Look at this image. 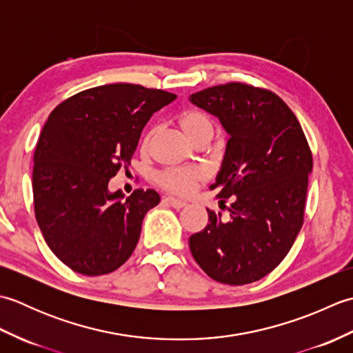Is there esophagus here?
<instances>
[{
  "label": "esophagus",
  "mask_w": 353,
  "mask_h": 353,
  "mask_svg": "<svg viewBox=\"0 0 353 353\" xmlns=\"http://www.w3.org/2000/svg\"><path fill=\"white\" fill-rule=\"evenodd\" d=\"M163 203H167L168 206L174 208V209H181V208H185V206H186V201L179 200V199H176V197H165V199H163Z\"/></svg>",
  "instance_id": "34e87169"
}]
</instances>
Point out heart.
I'll return each mask as SVG.
<instances>
[{
    "mask_svg": "<svg viewBox=\"0 0 353 353\" xmlns=\"http://www.w3.org/2000/svg\"><path fill=\"white\" fill-rule=\"evenodd\" d=\"M179 125L182 132L188 137L192 142H196L205 137L212 134V123L203 112L197 109L185 110L179 117ZM153 137V130H150L144 138V147L150 144V139ZM201 179L203 172L196 168H183V170H167L157 176V183L162 188L177 192V194H188L192 191Z\"/></svg>",
    "mask_w": 353,
    "mask_h": 353,
    "instance_id": "1",
    "label": "heart"
}]
</instances>
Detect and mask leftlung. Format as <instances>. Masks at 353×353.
Segmentation results:
<instances>
[{"mask_svg": "<svg viewBox=\"0 0 353 353\" xmlns=\"http://www.w3.org/2000/svg\"><path fill=\"white\" fill-rule=\"evenodd\" d=\"M190 101L220 119L229 134L211 190L230 199V219L209 211L208 226L190 249L214 281L244 285L281 264L302 229L312 154L296 115L274 92L226 83L192 94Z\"/></svg>", "mask_w": 353, "mask_h": 353, "instance_id": "1", "label": "left lung"}]
</instances>
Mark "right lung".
I'll return each instance as SVG.
<instances>
[{
    "label": "right lung",
    "mask_w": 353,
    "mask_h": 353,
    "mask_svg": "<svg viewBox=\"0 0 353 353\" xmlns=\"http://www.w3.org/2000/svg\"><path fill=\"white\" fill-rule=\"evenodd\" d=\"M174 94L139 85L86 89L51 112L34 150V214L45 243L74 272L100 276L130 258L153 190L124 199L109 181L129 165L141 132Z\"/></svg>",
    "instance_id": "obj_1"
}]
</instances>
